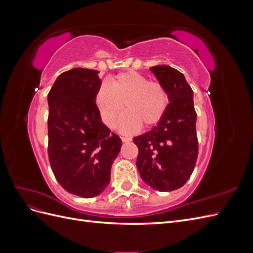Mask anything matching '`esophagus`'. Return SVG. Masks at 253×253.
<instances>
[{
	"instance_id": "34e87169",
	"label": "esophagus",
	"mask_w": 253,
	"mask_h": 253,
	"mask_svg": "<svg viewBox=\"0 0 253 253\" xmlns=\"http://www.w3.org/2000/svg\"><path fill=\"white\" fill-rule=\"evenodd\" d=\"M121 140L124 142H128V141L132 140V138H129V137H126V136H124V137H121Z\"/></svg>"
}]
</instances>
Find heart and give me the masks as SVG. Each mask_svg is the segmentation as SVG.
Segmentation results:
<instances>
[{"instance_id": "b5f03b06", "label": "heart", "mask_w": 253, "mask_h": 253, "mask_svg": "<svg viewBox=\"0 0 253 253\" xmlns=\"http://www.w3.org/2000/svg\"><path fill=\"white\" fill-rule=\"evenodd\" d=\"M169 102V95L162 84L149 82L147 77L134 71L113 76L110 85L102 83L95 93L99 115L110 128L116 126L125 103L127 111L119 122L124 133H132L142 124L157 125L166 115Z\"/></svg>"}]
</instances>
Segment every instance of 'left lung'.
I'll use <instances>...</instances> for the list:
<instances>
[{"instance_id": "left-lung-1", "label": "left lung", "mask_w": 253, "mask_h": 253, "mask_svg": "<svg viewBox=\"0 0 253 253\" xmlns=\"http://www.w3.org/2000/svg\"><path fill=\"white\" fill-rule=\"evenodd\" d=\"M169 95L164 118L134 137L139 153L136 166L142 180L160 192L182 187L192 174L198 154L193 90L185 76L169 65L150 68Z\"/></svg>"}]
</instances>
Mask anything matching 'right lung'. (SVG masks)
<instances>
[{"label": "right lung", "mask_w": 253, "mask_h": 253, "mask_svg": "<svg viewBox=\"0 0 253 253\" xmlns=\"http://www.w3.org/2000/svg\"><path fill=\"white\" fill-rule=\"evenodd\" d=\"M98 74L81 67L64 72L47 96L51 170L67 192L85 198L108 187L122 145L119 136L102 122L95 103L101 84Z\"/></svg>", "instance_id": "1"}]
</instances>
